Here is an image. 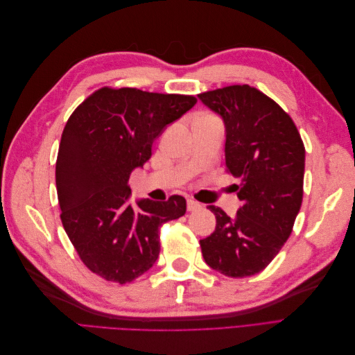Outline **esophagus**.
<instances>
[{
    "instance_id": "34e87169",
    "label": "esophagus",
    "mask_w": 355,
    "mask_h": 355,
    "mask_svg": "<svg viewBox=\"0 0 355 355\" xmlns=\"http://www.w3.org/2000/svg\"><path fill=\"white\" fill-rule=\"evenodd\" d=\"M187 209H188V211H197V210H201V209H202V204L197 202L196 200L189 198V200L187 201Z\"/></svg>"
}]
</instances>
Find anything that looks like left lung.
Segmentation results:
<instances>
[{"instance_id":"8db88e82","label":"left lung","mask_w":355,"mask_h":355,"mask_svg":"<svg viewBox=\"0 0 355 355\" xmlns=\"http://www.w3.org/2000/svg\"><path fill=\"white\" fill-rule=\"evenodd\" d=\"M225 125V164L240 179L241 207L231 218L209 206L216 230L200 240L214 271L250 277L282 250L304 196L305 148L295 123L280 106L250 85H230L198 94Z\"/></svg>"}]
</instances>
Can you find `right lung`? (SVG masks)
Segmentation results:
<instances>
[{
  "label": "right lung",
  "instance_id": "1",
  "mask_svg": "<svg viewBox=\"0 0 355 355\" xmlns=\"http://www.w3.org/2000/svg\"><path fill=\"white\" fill-rule=\"evenodd\" d=\"M197 103L194 96L101 89L63 128L56 163L60 219L85 266L108 282L130 283L159 253V227L184 216L187 200L130 202L132 171L151 157L166 128Z\"/></svg>",
  "mask_w": 355,
  "mask_h": 355
}]
</instances>
